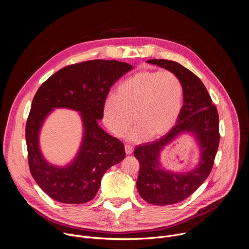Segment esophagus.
Instances as JSON below:
<instances>
[{
    "label": "esophagus",
    "mask_w": 249,
    "mask_h": 249,
    "mask_svg": "<svg viewBox=\"0 0 249 249\" xmlns=\"http://www.w3.org/2000/svg\"><path fill=\"white\" fill-rule=\"evenodd\" d=\"M133 152V148L130 145H125V153L126 155H131Z\"/></svg>",
    "instance_id": "34e87169"
}]
</instances>
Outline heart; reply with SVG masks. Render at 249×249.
Segmentation results:
<instances>
[{"instance_id": "b5f03b06", "label": "heart", "mask_w": 249, "mask_h": 249, "mask_svg": "<svg viewBox=\"0 0 249 249\" xmlns=\"http://www.w3.org/2000/svg\"><path fill=\"white\" fill-rule=\"evenodd\" d=\"M183 99L180 79L171 71L143 70L130 76L103 103V122L116 137L129 134L131 141H142L149 135L166 134L178 118Z\"/></svg>"}]
</instances>
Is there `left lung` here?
Masks as SVG:
<instances>
[{"label": "left lung", "instance_id": "8db88e82", "mask_svg": "<svg viewBox=\"0 0 249 249\" xmlns=\"http://www.w3.org/2000/svg\"><path fill=\"white\" fill-rule=\"evenodd\" d=\"M147 62L171 71L180 79L183 89V105L176 124L160 139L134 150V156L140 162L139 194L150 204L165 206L188 198L209 176L220 144L219 113L204 84L191 71L164 59ZM187 130L194 132L199 140L202 151L200 163L188 174L165 173L159 168V152L177 134Z\"/></svg>", "mask_w": 249, "mask_h": 249}]
</instances>
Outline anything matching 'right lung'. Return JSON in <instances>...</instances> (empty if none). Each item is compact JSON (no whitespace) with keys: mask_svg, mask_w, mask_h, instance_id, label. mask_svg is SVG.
Returning a JSON list of instances; mask_svg holds the SVG:
<instances>
[{"mask_svg":"<svg viewBox=\"0 0 249 249\" xmlns=\"http://www.w3.org/2000/svg\"><path fill=\"white\" fill-rule=\"evenodd\" d=\"M133 67L116 60H90L72 64L47 79L35 93L25 126L29 170L39 187L52 199L83 204L96 195L103 174L125 158L122 142L97 124L110 88ZM55 107L81 112L85 135L79 155L67 168L47 164L38 146V133L47 114Z\"/></svg>","mask_w":249,"mask_h":249,"instance_id":"add662e5","label":"right lung"}]
</instances>
